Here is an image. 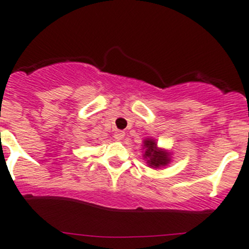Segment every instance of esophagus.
I'll use <instances>...</instances> for the list:
<instances>
[{
	"instance_id": "1",
	"label": "esophagus",
	"mask_w": 249,
	"mask_h": 249,
	"mask_svg": "<svg viewBox=\"0 0 249 249\" xmlns=\"http://www.w3.org/2000/svg\"><path fill=\"white\" fill-rule=\"evenodd\" d=\"M124 136H125V132L123 131H115L114 135H113V137H114L117 141H122L124 139Z\"/></svg>"
}]
</instances>
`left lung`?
Returning <instances> with one entry per match:
<instances>
[{
  "instance_id": "1",
  "label": "left lung",
  "mask_w": 249,
  "mask_h": 249,
  "mask_svg": "<svg viewBox=\"0 0 249 249\" xmlns=\"http://www.w3.org/2000/svg\"><path fill=\"white\" fill-rule=\"evenodd\" d=\"M143 159L152 169H161L171 162V152L158 145L157 140L148 137L143 140Z\"/></svg>"
}]
</instances>
